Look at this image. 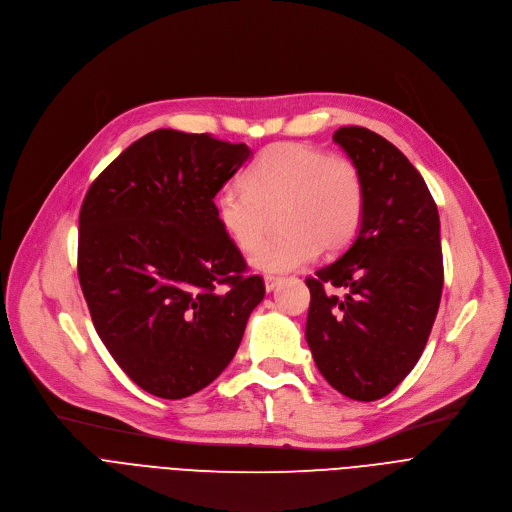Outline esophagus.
Listing matches in <instances>:
<instances>
[{"instance_id": "34e87169", "label": "esophagus", "mask_w": 512, "mask_h": 512, "mask_svg": "<svg viewBox=\"0 0 512 512\" xmlns=\"http://www.w3.org/2000/svg\"><path fill=\"white\" fill-rule=\"evenodd\" d=\"M263 279H265V289L267 291H273L281 283V277H275V275H265Z\"/></svg>"}]
</instances>
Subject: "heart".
Here are the masks:
<instances>
[{
	"instance_id": "b5f03b06",
	"label": "heart",
	"mask_w": 512,
	"mask_h": 512,
	"mask_svg": "<svg viewBox=\"0 0 512 512\" xmlns=\"http://www.w3.org/2000/svg\"><path fill=\"white\" fill-rule=\"evenodd\" d=\"M277 211L284 233L253 253L255 269L287 273L314 261L322 249H346L364 218L358 166L306 143L281 141L251 162L243 188L227 184L214 196L218 225L245 253L256 249Z\"/></svg>"
}]
</instances>
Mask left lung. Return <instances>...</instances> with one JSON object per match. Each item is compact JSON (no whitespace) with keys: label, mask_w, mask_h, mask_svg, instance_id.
Here are the masks:
<instances>
[{"label":"left lung","mask_w":512,"mask_h":512,"mask_svg":"<svg viewBox=\"0 0 512 512\" xmlns=\"http://www.w3.org/2000/svg\"><path fill=\"white\" fill-rule=\"evenodd\" d=\"M332 139L358 166L364 218L354 243L308 277L306 340L324 379L354 401L389 395L417 364L444 287L440 214L425 180L367 127ZM326 286L345 289V298Z\"/></svg>","instance_id":"left-lung-1"}]
</instances>
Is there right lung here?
<instances>
[{
  "label": "right lung",
  "mask_w": 512,
  "mask_h": 512,
  "mask_svg": "<svg viewBox=\"0 0 512 512\" xmlns=\"http://www.w3.org/2000/svg\"><path fill=\"white\" fill-rule=\"evenodd\" d=\"M249 156L245 143L156 129L83 200L79 281L95 330L156 397H188L221 375L265 296L214 214L216 192Z\"/></svg>",
  "instance_id": "add662e5"
}]
</instances>
